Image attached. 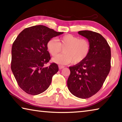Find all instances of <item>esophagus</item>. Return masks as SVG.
Segmentation results:
<instances>
[{
	"label": "esophagus",
	"mask_w": 122,
	"mask_h": 122,
	"mask_svg": "<svg viewBox=\"0 0 122 122\" xmlns=\"http://www.w3.org/2000/svg\"><path fill=\"white\" fill-rule=\"evenodd\" d=\"M64 67H65L63 66H61V65H59V68L60 69H62V68H64Z\"/></svg>",
	"instance_id": "34e87169"
}]
</instances>
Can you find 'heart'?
<instances>
[{
  "instance_id": "heart-1",
  "label": "heart",
  "mask_w": 122,
  "mask_h": 122,
  "mask_svg": "<svg viewBox=\"0 0 122 122\" xmlns=\"http://www.w3.org/2000/svg\"><path fill=\"white\" fill-rule=\"evenodd\" d=\"M91 48L88 40L71 34L65 35L57 41L51 38L47 43V49L53 56L58 55L63 49V54L52 60L54 62L60 65H67L71 62L74 64L81 62L87 57Z\"/></svg>"
}]
</instances>
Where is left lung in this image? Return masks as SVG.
Wrapping results in <instances>:
<instances>
[{
  "label": "left lung",
  "mask_w": 122,
  "mask_h": 122,
  "mask_svg": "<svg viewBox=\"0 0 122 122\" xmlns=\"http://www.w3.org/2000/svg\"><path fill=\"white\" fill-rule=\"evenodd\" d=\"M78 34L87 38L91 48L84 61L69 67L71 74L67 86L75 97L86 99L99 91L109 74L111 68V49L106 40L99 33L84 30Z\"/></svg>",
  "instance_id": "1"
}]
</instances>
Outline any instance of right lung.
Here are the masks:
<instances>
[{
    "mask_svg": "<svg viewBox=\"0 0 122 122\" xmlns=\"http://www.w3.org/2000/svg\"><path fill=\"white\" fill-rule=\"evenodd\" d=\"M63 33L39 25L25 29L13 42L11 70L19 86L28 94H39L49 87L59 67L55 63L44 67L51 60L47 43Z\"/></svg>",
    "mask_w": 122,
    "mask_h": 122,
    "instance_id": "obj_1",
    "label": "right lung"
}]
</instances>
